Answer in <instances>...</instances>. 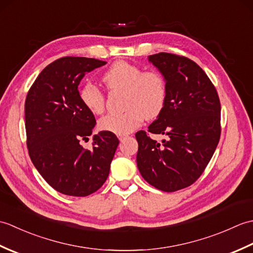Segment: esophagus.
I'll return each instance as SVG.
<instances>
[{"mask_svg":"<svg viewBox=\"0 0 253 253\" xmlns=\"http://www.w3.org/2000/svg\"><path fill=\"white\" fill-rule=\"evenodd\" d=\"M118 139H120L121 141H124L126 139V136H120V137H118Z\"/></svg>","mask_w":253,"mask_h":253,"instance_id":"obj_1","label":"esophagus"}]
</instances>
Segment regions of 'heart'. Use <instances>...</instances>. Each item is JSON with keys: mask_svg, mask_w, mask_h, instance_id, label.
Here are the masks:
<instances>
[{"mask_svg": "<svg viewBox=\"0 0 253 253\" xmlns=\"http://www.w3.org/2000/svg\"><path fill=\"white\" fill-rule=\"evenodd\" d=\"M102 82L107 89L126 90L123 113H110L99 121L101 130L124 136L140 125L143 118L153 120L164 109L168 89L164 77L155 71L144 72L143 68L125 61L115 62L102 75ZM80 99L87 110L101 114L105 98L102 91L92 84H85L80 89Z\"/></svg>", "mask_w": 253, "mask_h": 253, "instance_id": "heart-1", "label": "heart"}]
</instances>
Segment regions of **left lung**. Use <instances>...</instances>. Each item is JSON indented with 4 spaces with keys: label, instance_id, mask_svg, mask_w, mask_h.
<instances>
[{
    "label": "left lung",
    "instance_id": "obj_1",
    "mask_svg": "<svg viewBox=\"0 0 253 253\" xmlns=\"http://www.w3.org/2000/svg\"><path fill=\"white\" fill-rule=\"evenodd\" d=\"M166 82L168 98L148 131L136 133L137 165L158 189L173 192L192 185L211 160L221 136V103L211 80L185 56L158 53L148 57Z\"/></svg>",
    "mask_w": 253,
    "mask_h": 253
}]
</instances>
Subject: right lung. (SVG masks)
Segmentation results:
<instances>
[{
	"instance_id": "add662e5",
	"label": "right lung",
	"mask_w": 253,
	"mask_h": 253,
	"mask_svg": "<svg viewBox=\"0 0 253 253\" xmlns=\"http://www.w3.org/2000/svg\"><path fill=\"white\" fill-rule=\"evenodd\" d=\"M106 62L66 56L49 64L37 77L25 102L27 147L35 168L63 195L85 197L104 184L117 149V137L100 131L89 140L95 125L93 113L80 99L84 76Z\"/></svg>"
}]
</instances>
